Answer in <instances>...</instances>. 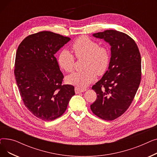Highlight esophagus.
<instances>
[{"instance_id": "34e87169", "label": "esophagus", "mask_w": 157, "mask_h": 157, "mask_svg": "<svg viewBox=\"0 0 157 157\" xmlns=\"http://www.w3.org/2000/svg\"><path fill=\"white\" fill-rule=\"evenodd\" d=\"M86 90V88H81L79 87H75V92L76 94H79L81 92H84Z\"/></svg>"}]
</instances>
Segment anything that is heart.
<instances>
[{"mask_svg":"<svg viewBox=\"0 0 157 157\" xmlns=\"http://www.w3.org/2000/svg\"><path fill=\"white\" fill-rule=\"evenodd\" d=\"M72 49L78 59L85 58L83 71L74 72L67 77L69 83L84 88L91 84L97 78L104 74L108 69L111 55L106 46H99L97 41L86 36L74 40ZM59 63L66 72H72L75 67V58L67 49H63L59 56Z\"/></svg>","mask_w":157,"mask_h":157,"instance_id":"b5f03b06","label":"heart"}]
</instances>
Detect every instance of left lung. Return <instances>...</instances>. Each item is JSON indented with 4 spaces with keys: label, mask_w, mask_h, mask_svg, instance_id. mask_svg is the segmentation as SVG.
Wrapping results in <instances>:
<instances>
[{
    "label": "left lung",
    "mask_w": 157,
    "mask_h": 157,
    "mask_svg": "<svg viewBox=\"0 0 157 157\" xmlns=\"http://www.w3.org/2000/svg\"><path fill=\"white\" fill-rule=\"evenodd\" d=\"M111 46L108 70L92 86L97 94L90 108L96 116L111 121L124 113L137 91L141 79V59L133 39L117 30L93 34Z\"/></svg>",
    "instance_id": "8db88e82"
}]
</instances>
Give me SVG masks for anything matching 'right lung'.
Segmentation results:
<instances>
[{"instance_id":"1","label":"right lung","mask_w":157,"mask_h":157,"mask_svg":"<svg viewBox=\"0 0 157 157\" xmlns=\"http://www.w3.org/2000/svg\"><path fill=\"white\" fill-rule=\"evenodd\" d=\"M71 39L49 31L31 34L20 44L14 76L21 99L37 118L52 121L67 109L74 87L62 85L63 75L54 55Z\"/></svg>"}]
</instances>
